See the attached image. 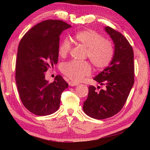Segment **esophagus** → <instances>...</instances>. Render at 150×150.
<instances>
[{"label": "esophagus", "mask_w": 150, "mask_h": 150, "mask_svg": "<svg viewBox=\"0 0 150 150\" xmlns=\"http://www.w3.org/2000/svg\"><path fill=\"white\" fill-rule=\"evenodd\" d=\"M78 85H79V83L73 82V81H70V82H69V85L71 86V87H73V86H77Z\"/></svg>", "instance_id": "esophagus-1"}]
</instances>
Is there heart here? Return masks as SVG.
<instances>
[{
	"label": "heart",
	"mask_w": 150,
	"mask_h": 150,
	"mask_svg": "<svg viewBox=\"0 0 150 150\" xmlns=\"http://www.w3.org/2000/svg\"><path fill=\"white\" fill-rule=\"evenodd\" d=\"M74 40L77 44L87 48V55L96 67L103 69L110 63L113 57L112 45L108 40L103 38L102 35L92 30L79 31L74 35ZM71 46L67 39L61 42L59 47L60 56L65 57L70 52ZM64 74L75 82L82 81L86 76L90 75L92 68L87 62H72L65 63L61 66Z\"/></svg>",
	"instance_id": "1"
}]
</instances>
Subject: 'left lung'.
<instances>
[{
    "mask_svg": "<svg viewBox=\"0 0 150 150\" xmlns=\"http://www.w3.org/2000/svg\"><path fill=\"white\" fill-rule=\"evenodd\" d=\"M105 30L114 42L115 52L110 65L94 80L105 85V88L96 91V87L90 86L83 108L86 115L98 120L110 118L120 111L134 83V52L131 45L121 33L108 26Z\"/></svg>",
    "mask_w": 150,
    "mask_h": 150,
    "instance_id": "left-lung-1",
    "label": "left lung"
}]
</instances>
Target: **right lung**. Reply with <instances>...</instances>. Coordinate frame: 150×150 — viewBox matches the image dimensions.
<instances>
[{
	"label": "right lung",
	"instance_id": "obj_1",
	"mask_svg": "<svg viewBox=\"0 0 150 150\" xmlns=\"http://www.w3.org/2000/svg\"><path fill=\"white\" fill-rule=\"evenodd\" d=\"M71 27L62 20H44L28 30L20 42L15 77L17 88L24 106L35 115L57 111L62 93L68 87L61 75L48 83L45 72L57 63L59 36Z\"/></svg>",
	"mask_w": 150,
	"mask_h": 150
}]
</instances>
